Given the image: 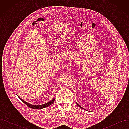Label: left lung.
<instances>
[{
	"label": "left lung",
	"instance_id": "1",
	"mask_svg": "<svg viewBox=\"0 0 129 129\" xmlns=\"http://www.w3.org/2000/svg\"><path fill=\"white\" fill-rule=\"evenodd\" d=\"M76 103V104H77V105H78V106H79V107H80V108H82V109H83V108H82V107H81V106H80V105H79V104H77V103Z\"/></svg>",
	"mask_w": 129,
	"mask_h": 129
}]
</instances>
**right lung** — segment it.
Here are the masks:
<instances>
[{"label":"right lung","mask_w":129,"mask_h":129,"mask_svg":"<svg viewBox=\"0 0 129 129\" xmlns=\"http://www.w3.org/2000/svg\"><path fill=\"white\" fill-rule=\"evenodd\" d=\"M18 96L19 97V98L23 102L25 103L27 105V106L29 107L30 108H32V109H42V108H46L47 107H48V106H49L50 105H51L52 104H53L54 102V101H55V99H53L52 100H51L50 101H49V102L46 103L45 104H41V105H33V104H30V103H27L24 100H23L21 98H20V97H19V96Z\"/></svg>","instance_id":"obj_1"}]
</instances>
